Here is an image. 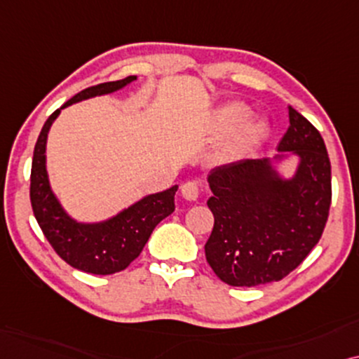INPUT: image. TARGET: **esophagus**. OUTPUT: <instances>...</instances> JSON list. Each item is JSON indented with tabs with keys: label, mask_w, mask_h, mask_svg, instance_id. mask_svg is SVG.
<instances>
[{
	"label": "esophagus",
	"mask_w": 359,
	"mask_h": 359,
	"mask_svg": "<svg viewBox=\"0 0 359 359\" xmlns=\"http://www.w3.org/2000/svg\"><path fill=\"white\" fill-rule=\"evenodd\" d=\"M182 195L185 200H190V202H195L200 195V189L197 182H185L182 185Z\"/></svg>",
	"instance_id": "1"
}]
</instances>
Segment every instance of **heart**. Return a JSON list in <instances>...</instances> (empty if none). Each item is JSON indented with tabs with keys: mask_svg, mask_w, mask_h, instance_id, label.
<instances>
[{
	"mask_svg": "<svg viewBox=\"0 0 359 359\" xmlns=\"http://www.w3.org/2000/svg\"><path fill=\"white\" fill-rule=\"evenodd\" d=\"M248 116V108L241 103H231L228 107H224L219 113V121H222V126L226 128V130H233V128L240 126V124L245 121ZM267 126L262 119H252V121L246 123L245 126L241 128L240 135H238V141L241 144L250 146L255 144V142L261 141L262 137L266 136Z\"/></svg>",
	"mask_w": 359,
	"mask_h": 359,
	"instance_id": "obj_1",
	"label": "heart"
}]
</instances>
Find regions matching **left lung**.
Returning a JSON list of instances; mask_svg holds the SVG:
<instances>
[{
	"label": "left lung",
	"instance_id": "8db88e82",
	"mask_svg": "<svg viewBox=\"0 0 359 359\" xmlns=\"http://www.w3.org/2000/svg\"><path fill=\"white\" fill-rule=\"evenodd\" d=\"M289 128L277 149L300 157L294 179L280 180L267 159L219 165L208 175L215 223L205 245L223 283L256 287L276 283L304 262L327 224L332 165L317 128L289 108Z\"/></svg>",
	"mask_w": 359,
	"mask_h": 359
}]
</instances>
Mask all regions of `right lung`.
<instances>
[{
    "instance_id": "1",
    "label": "right lung",
    "mask_w": 359,
    "mask_h": 359,
    "mask_svg": "<svg viewBox=\"0 0 359 359\" xmlns=\"http://www.w3.org/2000/svg\"><path fill=\"white\" fill-rule=\"evenodd\" d=\"M133 80H136V75L88 87L62 104V108L80 100L116 92ZM62 108L47 118L34 147L29 189L32 212L49 245L67 264L95 276L114 274L126 269L141 255L152 229L174 212L177 185L144 197L108 222L97 224L74 222L52 194L46 172L47 133Z\"/></svg>"
}]
</instances>
